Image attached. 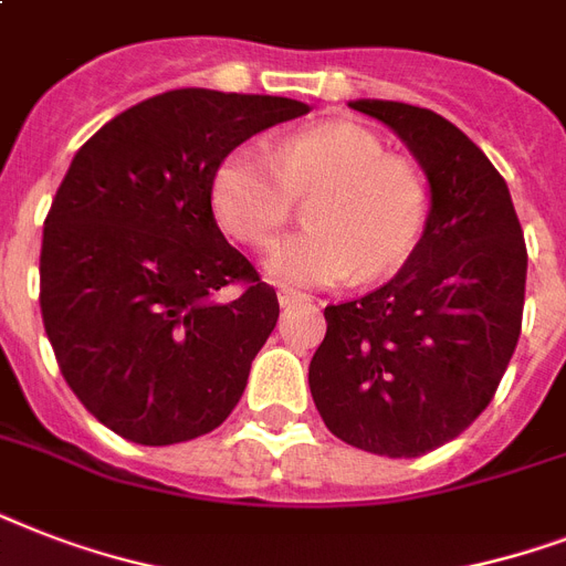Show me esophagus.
Listing matches in <instances>:
<instances>
[{
    "label": "esophagus",
    "mask_w": 566,
    "mask_h": 566,
    "mask_svg": "<svg viewBox=\"0 0 566 566\" xmlns=\"http://www.w3.org/2000/svg\"><path fill=\"white\" fill-rule=\"evenodd\" d=\"M308 302V296L300 291H279V305L282 308H291V305H305Z\"/></svg>",
    "instance_id": "esophagus-1"
}]
</instances>
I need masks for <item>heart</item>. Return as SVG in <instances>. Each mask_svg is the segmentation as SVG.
<instances>
[{
    "instance_id": "heart-1",
    "label": "heart",
    "mask_w": 566,
    "mask_h": 566,
    "mask_svg": "<svg viewBox=\"0 0 566 566\" xmlns=\"http://www.w3.org/2000/svg\"><path fill=\"white\" fill-rule=\"evenodd\" d=\"M311 231L282 240L264 261L282 287H332L361 273L378 279L405 264L429 222V185L411 161L385 153L355 123H319L282 137L266 153L231 149L211 179V208L222 231L266 249L311 199Z\"/></svg>"
}]
</instances>
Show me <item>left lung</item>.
<instances>
[{
	"label": "left lung",
	"instance_id": "obj_1",
	"mask_svg": "<svg viewBox=\"0 0 566 566\" xmlns=\"http://www.w3.org/2000/svg\"><path fill=\"white\" fill-rule=\"evenodd\" d=\"M429 176L422 240L387 284L328 305L308 385L328 431L373 455L420 458L491 405L526 300V240L488 155L429 108L358 99Z\"/></svg>",
	"mask_w": 566,
	"mask_h": 566
}]
</instances>
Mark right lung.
<instances>
[{"instance_id":"1","label":"right lung","mask_w":566,"mask_h":566,"mask_svg":"<svg viewBox=\"0 0 566 566\" xmlns=\"http://www.w3.org/2000/svg\"><path fill=\"white\" fill-rule=\"evenodd\" d=\"M308 114L284 96L181 87L105 123L43 222L40 314L87 411L144 447L220 426L279 319V296L217 229L226 155ZM226 286L239 296L221 300Z\"/></svg>"}]
</instances>
